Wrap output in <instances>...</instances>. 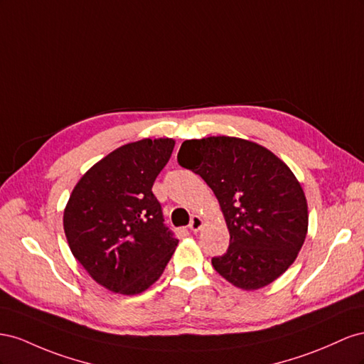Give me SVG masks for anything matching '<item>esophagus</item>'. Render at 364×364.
<instances>
[{
    "label": "esophagus",
    "instance_id": "34e87169",
    "mask_svg": "<svg viewBox=\"0 0 364 364\" xmlns=\"http://www.w3.org/2000/svg\"><path fill=\"white\" fill-rule=\"evenodd\" d=\"M203 225H204V221H203V218L201 216H198V215H193L192 216V220H191V230L193 232V233H196V232H200L201 228H203Z\"/></svg>",
    "mask_w": 364,
    "mask_h": 364
}]
</instances>
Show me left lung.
Here are the masks:
<instances>
[{
	"instance_id": "8db88e82",
	"label": "left lung",
	"mask_w": 364,
	"mask_h": 364,
	"mask_svg": "<svg viewBox=\"0 0 364 364\" xmlns=\"http://www.w3.org/2000/svg\"><path fill=\"white\" fill-rule=\"evenodd\" d=\"M176 159L220 203L230 244L212 259L216 272L245 291L282 276L308 232L306 196L291 169L261 144L227 136L186 140Z\"/></svg>"
}]
</instances>
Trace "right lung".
Wrapping results in <instances>:
<instances>
[{
    "label": "right lung",
    "instance_id": "right-lung-1",
    "mask_svg": "<svg viewBox=\"0 0 364 364\" xmlns=\"http://www.w3.org/2000/svg\"><path fill=\"white\" fill-rule=\"evenodd\" d=\"M173 139H143L109 152L82 175L64 210L70 250L99 285L124 296L157 282L178 240L152 193Z\"/></svg>",
    "mask_w": 364,
    "mask_h": 364
}]
</instances>
